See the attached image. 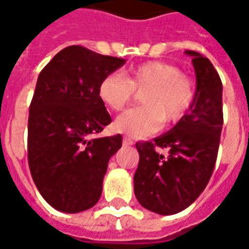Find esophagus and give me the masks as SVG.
I'll list each match as a JSON object with an SVG mask.
<instances>
[{
	"label": "esophagus",
	"mask_w": 249,
	"mask_h": 249,
	"mask_svg": "<svg viewBox=\"0 0 249 249\" xmlns=\"http://www.w3.org/2000/svg\"><path fill=\"white\" fill-rule=\"evenodd\" d=\"M123 142H124V145H132V144H133V140L129 139V137H124V139H123Z\"/></svg>",
	"instance_id": "obj_1"
}]
</instances>
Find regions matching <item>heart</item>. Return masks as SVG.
<instances>
[{"label": "heart", "instance_id": "heart-1", "mask_svg": "<svg viewBox=\"0 0 249 249\" xmlns=\"http://www.w3.org/2000/svg\"><path fill=\"white\" fill-rule=\"evenodd\" d=\"M141 93L144 107L130 109L117 117L114 128L124 135L144 139L156 133L164 123L178 124L192 108L196 96L195 84L178 66L162 61H148L125 71L109 73L98 85L101 103L120 112Z\"/></svg>", "mask_w": 249, "mask_h": 249}]
</instances>
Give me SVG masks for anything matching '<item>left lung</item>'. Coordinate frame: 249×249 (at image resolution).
Listing matches in <instances>:
<instances>
[{"label":"left lung","instance_id":"1","mask_svg":"<svg viewBox=\"0 0 249 249\" xmlns=\"http://www.w3.org/2000/svg\"><path fill=\"white\" fill-rule=\"evenodd\" d=\"M196 96L180 123L153 141L137 142L140 155L135 195L144 208L175 214L188 208L203 192L213 172L223 129V84L207 57L193 51ZM156 147L168 149L167 158Z\"/></svg>","mask_w":249,"mask_h":249}]
</instances>
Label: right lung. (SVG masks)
Returning <instances> with one entry per match:
<instances>
[{
	"label": "right lung",
	"instance_id": "1",
	"mask_svg": "<svg viewBox=\"0 0 249 249\" xmlns=\"http://www.w3.org/2000/svg\"><path fill=\"white\" fill-rule=\"evenodd\" d=\"M124 64L71 45L41 71L29 107L28 161L41 196L57 211L82 212L101 197L109 159L123 137H94L112 121L98 85Z\"/></svg>",
	"mask_w": 249,
	"mask_h": 249
}]
</instances>
